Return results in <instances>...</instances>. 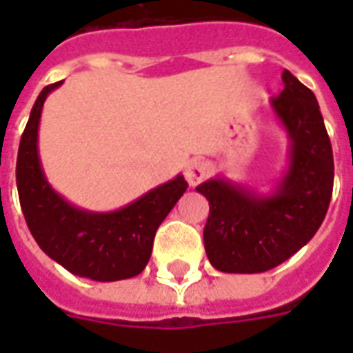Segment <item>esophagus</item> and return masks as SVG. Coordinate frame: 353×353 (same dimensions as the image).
Instances as JSON below:
<instances>
[{
    "label": "esophagus",
    "instance_id": "obj_1",
    "mask_svg": "<svg viewBox=\"0 0 353 353\" xmlns=\"http://www.w3.org/2000/svg\"><path fill=\"white\" fill-rule=\"evenodd\" d=\"M210 172H212V168H210V164H208L206 161L194 159V161L189 162L187 168H185V179L189 181L191 187H194V185H199L200 181H204V179L210 176Z\"/></svg>",
    "mask_w": 353,
    "mask_h": 353
}]
</instances>
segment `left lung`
I'll return each instance as SVG.
<instances>
[{
	"label": "left lung",
	"mask_w": 353,
	"mask_h": 353,
	"mask_svg": "<svg viewBox=\"0 0 353 353\" xmlns=\"http://www.w3.org/2000/svg\"><path fill=\"white\" fill-rule=\"evenodd\" d=\"M270 111L289 139L288 164L268 191L215 176L196 187L210 202L204 248L214 268L259 274L312 240L333 194L334 162L319 103L288 70Z\"/></svg>",
	"instance_id": "left-lung-1"
}]
</instances>
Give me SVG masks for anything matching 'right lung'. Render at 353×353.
Here are the masks:
<instances>
[{"mask_svg":"<svg viewBox=\"0 0 353 353\" xmlns=\"http://www.w3.org/2000/svg\"><path fill=\"white\" fill-rule=\"evenodd\" d=\"M54 83L37 96L20 138L17 187L22 214L37 245L75 276L94 281L126 280L143 272L154 232L187 191L181 174L113 212H90L52 189L39 159L43 103Z\"/></svg>","mask_w":353,"mask_h":353,"instance_id":"obj_1","label":"right lung"}]
</instances>
